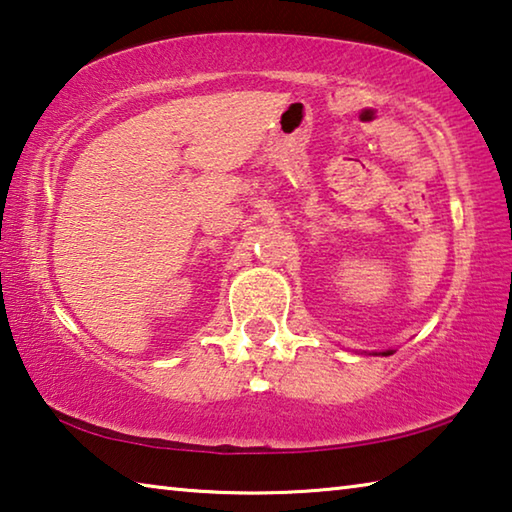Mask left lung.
<instances>
[{
  "mask_svg": "<svg viewBox=\"0 0 512 512\" xmlns=\"http://www.w3.org/2000/svg\"><path fill=\"white\" fill-rule=\"evenodd\" d=\"M370 354H381V357H388V354H393V350H384V352H370Z\"/></svg>",
  "mask_w": 512,
  "mask_h": 512,
  "instance_id": "1",
  "label": "left lung"
}]
</instances>
